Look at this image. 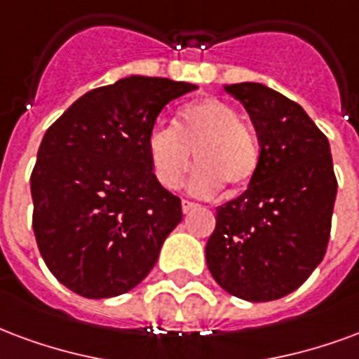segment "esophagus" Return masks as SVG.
Masks as SVG:
<instances>
[{"mask_svg": "<svg viewBox=\"0 0 359 359\" xmlns=\"http://www.w3.org/2000/svg\"><path fill=\"white\" fill-rule=\"evenodd\" d=\"M198 207V203H194V201H188V200H182V213H190Z\"/></svg>", "mask_w": 359, "mask_h": 359, "instance_id": "esophagus-1", "label": "esophagus"}]
</instances>
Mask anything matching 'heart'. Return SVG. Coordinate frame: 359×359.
<instances>
[{"instance_id":"b5f03b06","label":"heart","mask_w":359,"mask_h":359,"mask_svg":"<svg viewBox=\"0 0 359 359\" xmlns=\"http://www.w3.org/2000/svg\"><path fill=\"white\" fill-rule=\"evenodd\" d=\"M146 152L159 184L172 190L190 167L192 152L200 161L188 190L209 196L226 182L247 187L261 165V148L238 110L220 98H201L182 106L172 126L158 123L146 137Z\"/></svg>"}]
</instances>
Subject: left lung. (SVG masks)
<instances>
[{
    "mask_svg": "<svg viewBox=\"0 0 359 359\" xmlns=\"http://www.w3.org/2000/svg\"><path fill=\"white\" fill-rule=\"evenodd\" d=\"M224 89L253 121L261 165L245 192L217 207L207 268L238 299L276 301L301 287L327 251L337 198L331 148L281 93L249 81Z\"/></svg>",
    "mask_w": 359,
    "mask_h": 359,
    "instance_id": "8db88e82",
    "label": "left lung"
}]
</instances>
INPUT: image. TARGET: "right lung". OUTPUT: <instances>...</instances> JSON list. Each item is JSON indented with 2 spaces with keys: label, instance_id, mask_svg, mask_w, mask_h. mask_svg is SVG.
I'll list each match as a JSON object with an SVG mask.
<instances>
[{
  "label": "right lung",
  "instance_id": "right-lung-1",
  "mask_svg": "<svg viewBox=\"0 0 359 359\" xmlns=\"http://www.w3.org/2000/svg\"><path fill=\"white\" fill-rule=\"evenodd\" d=\"M194 89L123 78L85 93L45 133L32 226L47 268L74 293L108 299L137 287L182 220L180 198L154 177L146 137L165 104Z\"/></svg>",
  "mask_w": 359,
  "mask_h": 359
}]
</instances>
